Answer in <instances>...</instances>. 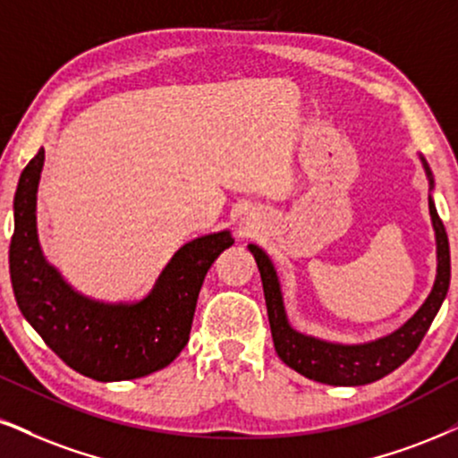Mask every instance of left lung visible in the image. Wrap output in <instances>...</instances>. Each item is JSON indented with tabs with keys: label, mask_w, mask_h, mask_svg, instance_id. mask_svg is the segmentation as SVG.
Wrapping results in <instances>:
<instances>
[{
	"label": "left lung",
	"mask_w": 458,
	"mask_h": 458,
	"mask_svg": "<svg viewBox=\"0 0 458 458\" xmlns=\"http://www.w3.org/2000/svg\"><path fill=\"white\" fill-rule=\"evenodd\" d=\"M419 159L422 167H425L428 191H431L428 193V214H431V225L433 231H436L437 274L425 303L416 310L411 318L405 320L399 329L388 333V335L376 337V340L369 342L342 344L320 340V337L293 329L289 316H286L284 295H282L280 278L272 259H269L261 246L248 244V250L255 257L259 274H261L276 352L297 374L331 386H360L380 380V377L391 374V371L397 369L399 365L405 363L414 354V350L419 348V344L425 337L428 327H431L439 308H442L450 286V246L444 223L437 214L436 201H433L436 182H433L431 167H428L422 155H419Z\"/></svg>",
	"instance_id": "1"
}]
</instances>
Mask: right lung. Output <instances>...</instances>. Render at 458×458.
<instances>
[{
    "label": "right lung",
    "instance_id": "right-lung-1",
    "mask_svg": "<svg viewBox=\"0 0 458 458\" xmlns=\"http://www.w3.org/2000/svg\"><path fill=\"white\" fill-rule=\"evenodd\" d=\"M44 148L22 169L14 193L10 280L21 314L47 346L78 374L121 382L167 367L189 342L203 278L231 231L199 235L180 246L148 295L135 301H99L64 280L44 257L38 238V186Z\"/></svg>",
    "mask_w": 458,
    "mask_h": 458
}]
</instances>
